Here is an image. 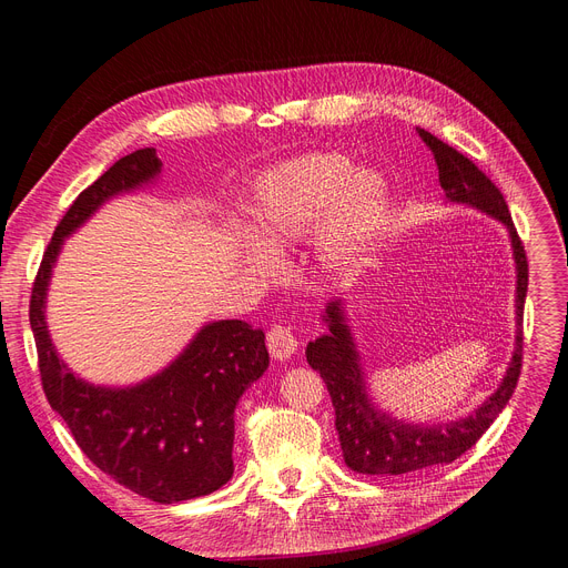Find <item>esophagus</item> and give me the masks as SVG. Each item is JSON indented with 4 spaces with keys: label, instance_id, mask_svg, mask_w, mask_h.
Segmentation results:
<instances>
[{
    "label": "esophagus",
    "instance_id": "34e87169",
    "mask_svg": "<svg viewBox=\"0 0 568 568\" xmlns=\"http://www.w3.org/2000/svg\"><path fill=\"white\" fill-rule=\"evenodd\" d=\"M298 336L296 331H293L288 324H272L270 331H267V349L270 355L284 362V359H291L293 355H296L298 349Z\"/></svg>",
    "mask_w": 568,
    "mask_h": 568
}]
</instances>
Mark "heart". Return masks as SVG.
<instances>
[{
  "label": "heart",
  "mask_w": 568,
  "mask_h": 568,
  "mask_svg": "<svg viewBox=\"0 0 568 568\" xmlns=\"http://www.w3.org/2000/svg\"><path fill=\"white\" fill-rule=\"evenodd\" d=\"M389 211V185L374 169H355L345 154L322 152L282 164L253 187L251 227L271 248L303 242L315 232V256L326 270L355 265L376 242ZM248 242L246 261L277 270L275 253Z\"/></svg>",
  "instance_id": "b5f03b06"
}]
</instances>
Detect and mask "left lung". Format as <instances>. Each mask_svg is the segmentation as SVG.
I'll use <instances>...</instances> for the list:
<instances>
[{"mask_svg": "<svg viewBox=\"0 0 568 568\" xmlns=\"http://www.w3.org/2000/svg\"><path fill=\"white\" fill-rule=\"evenodd\" d=\"M418 135L435 154L439 185L444 187L446 200L475 206L488 213V216L498 219L510 232L513 256L517 263L515 352L500 387L473 416L437 425H408L383 414V410L371 404L359 364V352L355 341H352L349 326L345 324L341 301H331L324 315L328 334L310 343L305 355L307 364L324 378L331 404L336 408V429L345 465L359 475H406L433 465L454 463L467 448H473L488 425L498 418L505 404L510 402L521 374V320L526 288H529V263H526V251L513 223L510 209H507L503 192L491 183V179L467 160L463 152L446 145L425 129H418Z\"/></svg>", "mask_w": 568, "mask_h": 568, "instance_id": "1", "label": "left lung"}]
</instances>
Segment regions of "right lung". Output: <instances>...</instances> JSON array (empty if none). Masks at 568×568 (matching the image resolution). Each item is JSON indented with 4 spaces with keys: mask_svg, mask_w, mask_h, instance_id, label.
Here are the masks:
<instances>
[{
    "mask_svg": "<svg viewBox=\"0 0 568 568\" xmlns=\"http://www.w3.org/2000/svg\"><path fill=\"white\" fill-rule=\"evenodd\" d=\"M160 171L154 148L135 150L72 202L37 270L30 326L44 395L77 446L116 484L169 505L213 494L230 481L234 408L270 364L263 331L242 320L211 322L162 374L133 387H95L58 359L44 320L47 286L63 240L114 194L150 183Z\"/></svg>",
    "mask_w": 568,
    "mask_h": 568,
    "instance_id": "right-lung-1",
    "label": "right lung"
}]
</instances>
